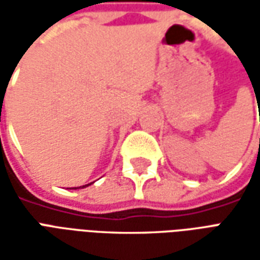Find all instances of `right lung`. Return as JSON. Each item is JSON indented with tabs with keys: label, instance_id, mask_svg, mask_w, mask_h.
<instances>
[{
	"label": "right lung",
	"instance_id": "1",
	"mask_svg": "<svg viewBox=\"0 0 260 260\" xmlns=\"http://www.w3.org/2000/svg\"><path fill=\"white\" fill-rule=\"evenodd\" d=\"M87 185H89V184H87ZM87 185H83V186H78V188H85V186H87ZM78 188H74V189H78Z\"/></svg>",
	"mask_w": 260,
	"mask_h": 260
}]
</instances>
